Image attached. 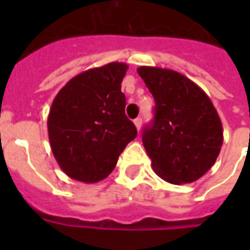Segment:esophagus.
Segmentation results:
<instances>
[{
	"label": "esophagus",
	"mask_w": 250,
	"mask_h": 250,
	"mask_svg": "<svg viewBox=\"0 0 250 250\" xmlns=\"http://www.w3.org/2000/svg\"><path fill=\"white\" fill-rule=\"evenodd\" d=\"M133 123H135V125H136V129H137V131H140L141 123H143V121H141V118H136V119L133 121Z\"/></svg>",
	"instance_id": "34e87169"
}]
</instances>
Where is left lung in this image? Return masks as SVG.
I'll return each mask as SVG.
<instances>
[{
  "instance_id": "left-lung-1",
  "label": "left lung",
  "mask_w": 250,
  "mask_h": 250,
  "mask_svg": "<svg viewBox=\"0 0 250 250\" xmlns=\"http://www.w3.org/2000/svg\"><path fill=\"white\" fill-rule=\"evenodd\" d=\"M154 97V121L143 131V144L161 179L193 183L211 168L222 144L221 118L209 96L187 76L168 68H137Z\"/></svg>"
}]
</instances>
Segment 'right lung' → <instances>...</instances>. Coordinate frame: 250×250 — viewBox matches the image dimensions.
I'll return each mask as SVG.
<instances>
[{"label": "right lung", "mask_w": 250, "mask_h": 250, "mask_svg": "<svg viewBox=\"0 0 250 250\" xmlns=\"http://www.w3.org/2000/svg\"><path fill=\"white\" fill-rule=\"evenodd\" d=\"M128 66L111 62L74 76L53 100L48 135L53 156L74 180L107 178L136 127L125 117L121 83Z\"/></svg>", "instance_id": "right-lung-1"}]
</instances>
